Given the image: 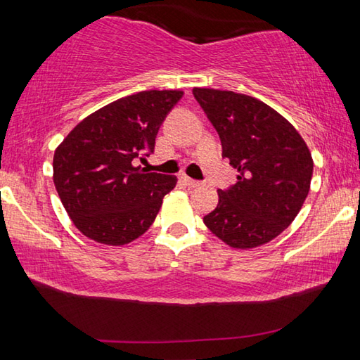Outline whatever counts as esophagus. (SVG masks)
<instances>
[{
	"label": "esophagus",
	"mask_w": 360,
	"mask_h": 360,
	"mask_svg": "<svg viewBox=\"0 0 360 360\" xmlns=\"http://www.w3.org/2000/svg\"><path fill=\"white\" fill-rule=\"evenodd\" d=\"M181 181L184 182V184H186V186H188V187H198V186H202V182L197 181V179L188 178V176H186V174H182V176H181Z\"/></svg>",
	"instance_id": "obj_1"
}]
</instances>
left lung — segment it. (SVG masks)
Instances as JSON below:
<instances>
[{"label":"left lung","instance_id":"left-lung-1","mask_svg":"<svg viewBox=\"0 0 360 360\" xmlns=\"http://www.w3.org/2000/svg\"><path fill=\"white\" fill-rule=\"evenodd\" d=\"M192 92L221 138L222 157L238 169L233 186L219 188L216 210L203 222L231 248L265 245L289 227L309 192L308 146L264 101L230 90Z\"/></svg>","mask_w":360,"mask_h":360}]
</instances>
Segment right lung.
I'll use <instances>...</instances> for the list:
<instances>
[{"label": "right lung", "instance_id": "1", "mask_svg": "<svg viewBox=\"0 0 360 360\" xmlns=\"http://www.w3.org/2000/svg\"><path fill=\"white\" fill-rule=\"evenodd\" d=\"M181 90H144L90 114L53 155V184L72 224L90 240L127 245L148 230L176 176L138 165Z\"/></svg>", "mask_w": 360, "mask_h": 360}]
</instances>
